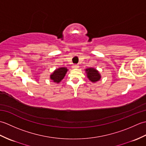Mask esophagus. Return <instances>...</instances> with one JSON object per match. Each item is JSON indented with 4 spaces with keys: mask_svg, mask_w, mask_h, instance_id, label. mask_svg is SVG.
<instances>
[{
    "mask_svg": "<svg viewBox=\"0 0 146 146\" xmlns=\"http://www.w3.org/2000/svg\"><path fill=\"white\" fill-rule=\"evenodd\" d=\"M78 66L77 64H74L72 66V68H73V69H77V68H78Z\"/></svg>",
    "mask_w": 146,
    "mask_h": 146,
    "instance_id": "esophagus-1",
    "label": "esophagus"
}]
</instances>
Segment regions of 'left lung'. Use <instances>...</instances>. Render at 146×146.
I'll return each instance as SVG.
<instances>
[{
	"mask_svg": "<svg viewBox=\"0 0 146 146\" xmlns=\"http://www.w3.org/2000/svg\"><path fill=\"white\" fill-rule=\"evenodd\" d=\"M86 76H87L89 80H90V82L93 83H95L101 78V75L99 73L98 71H97L95 68H89L85 70Z\"/></svg>",
	"mask_w": 146,
	"mask_h": 146,
	"instance_id": "left-lung-1",
	"label": "left lung"
}]
</instances>
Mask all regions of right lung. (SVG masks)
I'll return each instance as SVG.
<instances>
[{
    "instance_id": "1",
    "label": "right lung",
    "mask_w": 146,
    "mask_h": 146,
    "mask_svg": "<svg viewBox=\"0 0 146 146\" xmlns=\"http://www.w3.org/2000/svg\"><path fill=\"white\" fill-rule=\"evenodd\" d=\"M67 71L68 69L66 67H61L56 69L54 72L50 75V79L52 80L53 82L59 83L64 78Z\"/></svg>"
}]
</instances>
